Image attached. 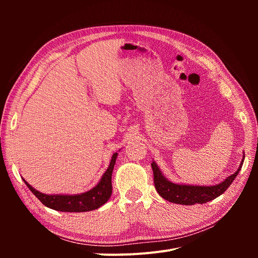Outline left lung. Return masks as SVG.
<instances>
[{"label":"left lung","mask_w":258,"mask_h":258,"mask_svg":"<svg viewBox=\"0 0 258 258\" xmlns=\"http://www.w3.org/2000/svg\"><path fill=\"white\" fill-rule=\"evenodd\" d=\"M244 156L238 170L235 173L226 177L223 182L216 185L211 186H199V185H187V184H176L169 181V179L162 174L157 163L152 162V168L154 172V183L155 188L158 191L160 196L170 202L177 205L191 206L195 204H206L211 200L221 196L226 191L230 184L236 178L238 173L243 165Z\"/></svg>","instance_id":"left-lung-1"}]
</instances>
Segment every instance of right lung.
<instances>
[{
  "mask_svg": "<svg viewBox=\"0 0 258 258\" xmlns=\"http://www.w3.org/2000/svg\"><path fill=\"white\" fill-rule=\"evenodd\" d=\"M118 153H114L107 170L101 177L99 183L88 191L79 195H47L33 188L25 178L23 182L29 187L35 197L42 204L52 210L60 212H88V211L97 210L102 207L112 195V173L115 166V161Z\"/></svg>",
  "mask_w": 258,
  "mask_h": 258,
  "instance_id": "right-lung-1",
  "label": "right lung"
}]
</instances>
